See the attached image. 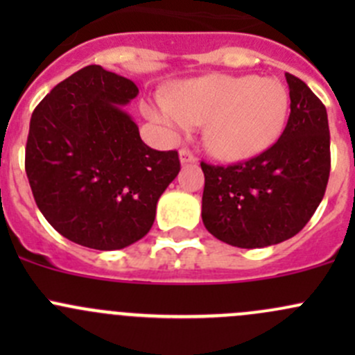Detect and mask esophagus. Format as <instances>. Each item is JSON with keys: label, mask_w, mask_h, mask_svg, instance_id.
I'll list each match as a JSON object with an SVG mask.
<instances>
[{"label": "esophagus", "mask_w": 355, "mask_h": 355, "mask_svg": "<svg viewBox=\"0 0 355 355\" xmlns=\"http://www.w3.org/2000/svg\"><path fill=\"white\" fill-rule=\"evenodd\" d=\"M178 156H180V163L182 164H187V163H196V156L192 155L189 149H180V153H178Z\"/></svg>", "instance_id": "1"}]
</instances>
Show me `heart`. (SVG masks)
Listing matches in <instances>:
<instances>
[{
	"label": "heart",
	"instance_id": "b5f03b06",
	"mask_svg": "<svg viewBox=\"0 0 355 355\" xmlns=\"http://www.w3.org/2000/svg\"><path fill=\"white\" fill-rule=\"evenodd\" d=\"M288 91L278 78L256 75H206L178 82L170 96L144 103L146 116L168 134L204 125L211 155L239 161L270 148L287 123Z\"/></svg>",
	"mask_w": 355,
	"mask_h": 355
}]
</instances>
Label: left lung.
<instances>
[{
    "label": "left lung",
    "instance_id": "1",
    "mask_svg": "<svg viewBox=\"0 0 355 355\" xmlns=\"http://www.w3.org/2000/svg\"><path fill=\"white\" fill-rule=\"evenodd\" d=\"M285 77L290 116L280 139L230 166L200 163L202 223L225 244L259 249L288 241L323 200L330 177L327 108L300 78Z\"/></svg>",
    "mask_w": 355,
    "mask_h": 355
}]
</instances>
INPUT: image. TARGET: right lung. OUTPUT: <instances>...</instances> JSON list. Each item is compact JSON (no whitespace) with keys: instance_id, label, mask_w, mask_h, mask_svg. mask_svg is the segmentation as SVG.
Returning <instances> with one entry per match:
<instances>
[{"instance_id":"obj_1","label":"right lung","mask_w":355,"mask_h":355,"mask_svg":"<svg viewBox=\"0 0 355 355\" xmlns=\"http://www.w3.org/2000/svg\"><path fill=\"white\" fill-rule=\"evenodd\" d=\"M121 75L89 65L60 82L31 118L25 171L35 204L68 241L116 250L141 241L180 171L177 151L146 146Z\"/></svg>"}]
</instances>
